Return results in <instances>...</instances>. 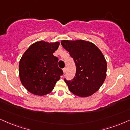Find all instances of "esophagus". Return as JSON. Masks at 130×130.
Returning <instances> with one entry per match:
<instances>
[{
    "instance_id": "esophagus-1",
    "label": "esophagus",
    "mask_w": 130,
    "mask_h": 130,
    "mask_svg": "<svg viewBox=\"0 0 130 130\" xmlns=\"http://www.w3.org/2000/svg\"><path fill=\"white\" fill-rule=\"evenodd\" d=\"M62 70H63V73H65L66 72V68H64L63 69H62Z\"/></svg>"
}]
</instances>
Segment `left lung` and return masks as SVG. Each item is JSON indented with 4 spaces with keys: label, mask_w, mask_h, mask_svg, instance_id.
Instances as JSON below:
<instances>
[{
    "label": "left lung",
    "mask_w": 130,
    "mask_h": 130,
    "mask_svg": "<svg viewBox=\"0 0 130 130\" xmlns=\"http://www.w3.org/2000/svg\"><path fill=\"white\" fill-rule=\"evenodd\" d=\"M61 44L76 65V74L70 81L64 79L69 89L79 97H88L101 87L107 75V61L93 43L82 40H62Z\"/></svg>",
    "instance_id": "8db88e82"
}]
</instances>
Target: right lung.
<instances>
[{
    "instance_id": "obj_1",
    "label": "right lung",
    "mask_w": 130,
    "mask_h": 130,
    "mask_svg": "<svg viewBox=\"0 0 130 130\" xmlns=\"http://www.w3.org/2000/svg\"><path fill=\"white\" fill-rule=\"evenodd\" d=\"M60 42L39 41L31 44L19 62L21 83L28 92L38 96L51 93L63 72L58 66V58L53 54Z\"/></svg>"
}]
</instances>
